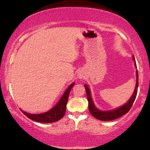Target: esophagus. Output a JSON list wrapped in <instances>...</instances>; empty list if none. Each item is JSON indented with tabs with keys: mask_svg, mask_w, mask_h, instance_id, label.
<instances>
[{
	"mask_svg": "<svg viewBox=\"0 0 150 150\" xmlns=\"http://www.w3.org/2000/svg\"><path fill=\"white\" fill-rule=\"evenodd\" d=\"M77 76H78V77H80V78H82V77H85L84 76V73H82V72H80V71L77 73Z\"/></svg>",
	"mask_w": 150,
	"mask_h": 150,
	"instance_id": "obj_1",
	"label": "esophagus"
}]
</instances>
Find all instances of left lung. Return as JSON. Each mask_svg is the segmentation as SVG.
<instances>
[{
	"label": "left lung",
	"instance_id": "left-lung-1",
	"mask_svg": "<svg viewBox=\"0 0 150 150\" xmlns=\"http://www.w3.org/2000/svg\"><path fill=\"white\" fill-rule=\"evenodd\" d=\"M132 58H133L134 61H135V68H137L135 63V59L134 56H132ZM136 77H137V82H136L135 89L134 90L133 94H132V97L129 99L128 102L125 104L123 106H120V107L116 108V109L111 110V111H102L100 110L97 109V108L94 106V103L91 97V93L90 90H89V87L87 85H85L86 92H87V100L89 102V112L92 115L94 118H97V119L103 120V121H107V120H112L116 118H119V117L123 116L125 113H128L130 111V108H131L132 104H133L134 101H135L136 96H137V87H138V73H137V70H136Z\"/></svg>",
	"mask_w": 150,
	"mask_h": 150
}]
</instances>
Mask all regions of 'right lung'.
Segmentation results:
<instances>
[{
	"mask_svg": "<svg viewBox=\"0 0 150 150\" xmlns=\"http://www.w3.org/2000/svg\"><path fill=\"white\" fill-rule=\"evenodd\" d=\"M74 85H75V83L71 84L68 87V89L65 90V93L62 96L61 99L58 101V104L47 112L40 113V114H31V113H28L22 111V109L20 110L26 116H27L32 120H34V121L44 123H53V122L58 121V120L63 118V116L65 115L68 96H69L70 90H71Z\"/></svg>",
	"mask_w": 150,
	"mask_h": 150,
	"instance_id": "add662e5",
	"label": "right lung"
}]
</instances>
